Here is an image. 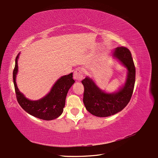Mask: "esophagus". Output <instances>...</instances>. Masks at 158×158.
Returning <instances> with one entry per match:
<instances>
[{
    "label": "esophagus",
    "instance_id": "obj_1",
    "mask_svg": "<svg viewBox=\"0 0 158 158\" xmlns=\"http://www.w3.org/2000/svg\"><path fill=\"white\" fill-rule=\"evenodd\" d=\"M73 77L75 79H76L77 81H81L84 77V73L83 71L80 68H78V69H76L74 71L73 73Z\"/></svg>",
    "mask_w": 158,
    "mask_h": 158
}]
</instances>
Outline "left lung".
<instances>
[{
	"instance_id": "1",
	"label": "left lung",
	"mask_w": 158,
	"mask_h": 158,
	"mask_svg": "<svg viewBox=\"0 0 158 158\" xmlns=\"http://www.w3.org/2000/svg\"><path fill=\"white\" fill-rule=\"evenodd\" d=\"M112 57L127 70L125 82L117 91L106 92L101 90L88 76L82 81L85 88L83 102L86 109L98 117H108L121 111L128 105L134 90L135 68L130 50L125 47L116 48L112 51Z\"/></svg>"
}]
</instances>
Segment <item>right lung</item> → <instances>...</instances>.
Segmentation results:
<instances>
[{
  "instance_id": "1",
  "label": "right lung",
  "mask_w": 158,
  "mask_h": 158,
  "mask_svg": "<svg viewBox=\"0 0 158 158\" xmlns=\"http://www.w3.org/2000/svg\"><path fill=\"white\" fill-rule=\"evenodd\" d=\"M20 53L15 59V66L13 72L17 99L20 106L27 113L40 119L50 121L57 118L63 112L66 98L68 90L75 83L73 73L63 75L57 80L50 91L38 100H30L20 92L16 83L18 73V59Z\"/></svg>"
}]
</instances>
